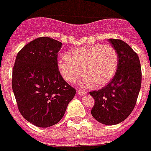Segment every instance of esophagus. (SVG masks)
<instances>
[{"mask_svg": "<svg viewBox=\"0 0 151 151\" xmlns=\"http://www.w3.org/2000/svg\"><path fill=\"white\" fill-rule=\"evenodd\" d=\"M78 94L79 95H84L87 94V91H81V90H78Z\"/></svg>", "mask_w": 151, "mask_h": 151, "instance_id": "obj_1", "label": "esophagus"}]
</instances>
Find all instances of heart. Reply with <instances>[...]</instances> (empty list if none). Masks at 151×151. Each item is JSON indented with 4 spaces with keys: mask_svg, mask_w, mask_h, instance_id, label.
I'll use <instances>...</instances> for the list:
<instances>
[{
    "mask_svg": "<svg viewBox=\"0 0 151 151\" xmlns=\"http://www.w3.org/2000/svg\"><path fill=\"white\" fill-rule=\"evenodd\" d=\"M119 56L110 45L84 46L70 51V55H62L58 59V69L65 81H76L83 73L82 84L104 87L111 81L117 71Z\"/></svg>",
    "mask_w": 151,
    "mask_h": 151,
    "instance_id": "obj_1",
    "label": "heart"
}]
</instances>
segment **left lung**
I'll use <instances>...</instances> for the list:
<instances>
[{
    "mask_svg": "<svg viewBox=\"0 0 151 151\" xmlns=\"http://www.w3.org/2000/svg\"><path fill=\"white\" fill-rule=\"evenodd\" d=\"M119 56L117 71L111 81L99 91H91L95 105L91 115L105 125L124 121L135 107L141 87V66L137 52L124 41L109 39Z\"/></svg>",
    "mask_w": 151,
    "mask_h": 151,
    "instance_id": "obj_1",
    "label": "left lung"
}]
</instances>
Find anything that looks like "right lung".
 I'll return each instance as SVG.
<instances>
[{
	"label": "right lung",
	"instance_id": "add662e5",
	"mask_svg": "<svg viewBox=\"0 0 151 151\" xmlns=\"http://www.w3.org/2000/svg\"><path fill=\"white\" fill-rule=\"evenodd\" d=\"M60 42L40 37L18 52L12 70V89L18 110L28 122L46 128L63 118L76 94L57 65Z\"/></svg>",
	"mask_w": 151,
	"mask_h": 151
}]
</instances>
